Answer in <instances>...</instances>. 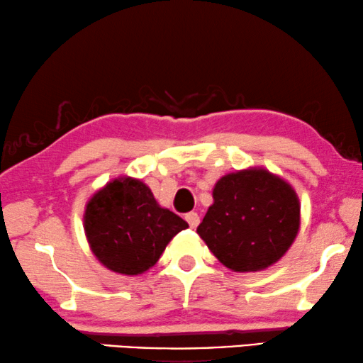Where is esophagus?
<instances>
[{
	"instance_id": "esophagus-1",
	"label": "esophagus",
	"mask_w": 363,
	"mask_h": 363,
	"mask_svg": "<svg viewBox=\"0 0 363 363\" xmlns=\"http://www.w3.org/2000/svg\"><path fill=\"white\" fill-rule=\"evenodd\" d=\"M186 221L189 223V226H191V228H197L199 223H200V216L196 212H191V213L186 215Z\"/></svg>"
}]
</instances>
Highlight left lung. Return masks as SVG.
<instances>
[{
  "instance_id": "8db88e82",
  "label": "left lung",
  "mask_w": 363,
  "mask_h": 363,
  "mask_svg": "<svg viewBox=\"0 0 363 363\" xmlns=\"http://www.w3.org/2000/svg\"><path fill=\"white\" fill-rule=\"evenodd\" d=\"M197 233L233 272H261L294 245L301 223L295 189L266 167L221 176Z\"/></svg>"
}]
</instances>
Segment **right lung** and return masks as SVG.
<instances>
[{
    "label": "right lung",
    "instance_id": "right-lung-1",
    "mask_svg": "<svg viewBox=\"0 0 363 363\" xmlns=\"http://www.w3.org/2000/svg\"><path fill=\"white\" fill-rule=\"evenodd\" d=\"M83 226L97 261L127 277L150 270L172 238L189 228L181 216L156 202L147 184L130 176L97 189L84 207Z\"/></svg>",
    "mask_w": 363,
    "mask_h": 363
}]
</instances>
